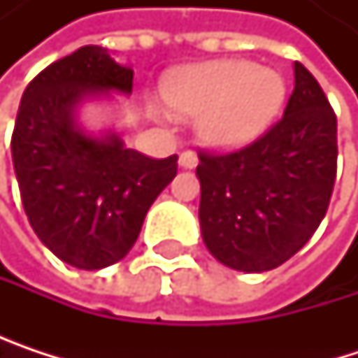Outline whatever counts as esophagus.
Wrapping results in <instances>:
<instances>
[{
    "label": "esophagus",
    "mask_w": 358,
    "mask_h": 358,
    "mask_svg": "<svg viewBox=\"0 0 358 358\" xmlns=\"http://www.w3.org/2000/svg\"><path fill=\"white\" fill-rule=\"evenodd\" d=\"M196 164H199V157H196L192 151H184V153H180V168H184V170H192V168H196Z\"/></svg>",
    "instance_id": "obj_1"
}]
</instances>
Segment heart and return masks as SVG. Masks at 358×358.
I'll use <instances>...</instances> for the list:
<instances>
[{"label":"heart","instance_id":"b5f03b06","mask_svg":"<svg viewBox=\"0 0 358 358\" xmlns=\"http://www.w3.org/2000/svg\"><path fill=\"white\" fill-rule=\"evenodd\" d=\"M162 93L176 117H196V134L205 147L234 151L273 124L286 99V83L271 68L217 59L170 72Z\"/></svg>","mask_w":358,"mask_h":358}]
</instances>
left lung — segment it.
Segmentation results:
<instances>
[{"label":"left lung","instance_id":"8db88e82","mask_svg":"<svg viewBox=\"0 0 358 358\" xmlns=\"http://www.w3.org/2000/svg\"><path fill=\"white\" fill-rule=\"evenodd\" d=\"M336 162V113L315 76L294 62V91L282 120L238 151L199 153L205 247L247 273L282 265L325 217Z\"/></svg>","mask_w":358,"mask_h":358}]
</instances>
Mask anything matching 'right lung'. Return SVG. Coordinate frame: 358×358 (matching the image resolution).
<instances>
[{
  "label": "right lung",
  "mask_w": 358,
  "mask_h": 358,
  "mask_svg": "<svg viewBox=\"0 0 358 358\" xmlns=\"http://www.w3.org/2000/svg\"><path fill=\"white\" fill-rule=\"evenodd\" d=\"M109 91L132 93V70L85 45L29 83L12 134L20 199L41 243L64 263L101 269L128 255L178 155L151 159L113 132L91 136L76 108Z\"/></svg>",
  "instance_id": "add662e5"
}]
</instances>
